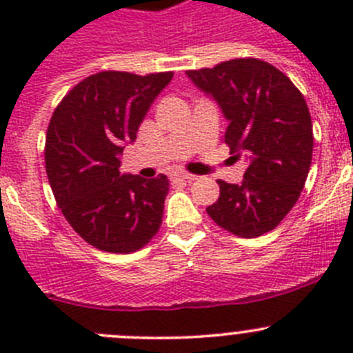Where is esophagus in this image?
<instances>
[{
  "label": "esophagus",
  "instance_id": "obj_1",
  "mask_svg": "<svg viewBox=\"0 0 353 353\" xmlns=\"http://www.w3.org/2000/svg\"><path fill=\"white\" fill-rule=\"evenodd\" d=\"M192 180H196V174L182 173V171L171 174V182H192Z\"/></svg>",
  "mask_w": 353,
  "mask_h": 353
}]
</instances>
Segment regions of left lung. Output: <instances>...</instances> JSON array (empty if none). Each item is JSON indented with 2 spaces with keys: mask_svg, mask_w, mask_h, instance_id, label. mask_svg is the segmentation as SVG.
<instances>
[{
  "mask_svg": "<svg viewBox=\"0 0 353 353\" xmlns=\"http://www.w3.org/2000/svg\"><path fill=\"white\" fill-rule=\"evenodd\" d=\"M185 74L217 102L228 120L224 143L248 162L240 183L217 182L221 194L208 215L244 239L272 232L297 203L310 173L313 125L304 97L281 70L256 58Z\"/></svg>",
  "mask_w": 353,
  "mask_h": 353,
  "instance_id": "1",
  "label": "left lung"
}]
</instances>
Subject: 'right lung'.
<instances>
[{"label": "right lung", "mask_w": 353, "mask_h": 353, "mask_svg": "<svg viewBox=\"0 0 353 353\" xmlns=\"http://www.w3.org/2000/svg\"><path fill=\"white\" fill-rule=\"evenodd\" d=\"M171 79L173 72H99L76 84L52 113L46 138L49 183L74 232L101 251H138L161 228L166 174L146 180L118 168Z\"/></svg>", "instance_id": "right-lung-1"}]
</instances>
